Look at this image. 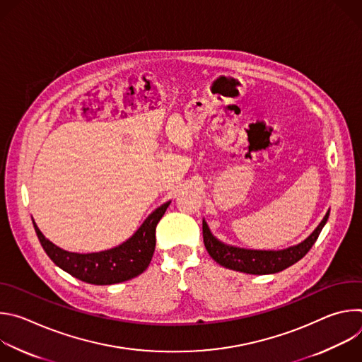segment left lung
Segmentation results:
<instances>
[{
    "label": "left lung",
    "instance_id": "left-lung-1",
    "mask_svg": "<svg viewBox=\"0 0 362 362\" xmlns=\"http://www.w3.org/2000/svg\"><path fill=\"white\" fill-rule=\"evenodd\" d=\"M329 216V211L325 214L321 223L314 229V232L303 239L300 243L289 246L279 250H257V249H245L221 242L211 232L208 223L203 219V242L206 250L214 259L232 271L245 272L250 275H269L281 272L291 265L296 264L299 259L308 253L318 239L322 228L325 226Z\"/></svg>",
    "mask_w": 362,
    "mask_h": 362
}]
</instances>
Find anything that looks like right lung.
I'll list each match as a JSON object with an SVG mask.
<instances>
[{"mask_svg": "<svg viewBox=\"0 0 362 362\" xmlns=\"http://www.w3.org/2000/svg\"><path fill=\"white\" fill-rule=\"evenodd\" d=\"M169 204L170 200L153 211L140 228L122 245L94 253L64 250L49 242L34 221L33 223L42 249L59 268L91 285H113L136 278L147 269L156 247V236H154L156 226Z\"/></svg>", "mask_w": 362, "mask_h": 362, "instance_id": "right-lung-1", "label": "right lung"}]
</instances>
